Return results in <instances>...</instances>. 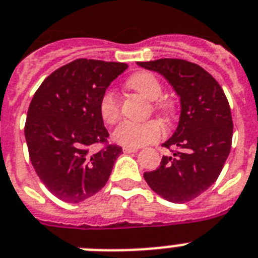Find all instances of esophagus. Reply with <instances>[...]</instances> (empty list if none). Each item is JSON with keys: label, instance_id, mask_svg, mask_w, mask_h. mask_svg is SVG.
<instances>
[{"label": "esophagus", "instance_id": "obj_1", "mask_svg": "<svg viewBox=\"0 0 258 258\" xmlns=\"http://www.w3.org/2000/svg\"><path fill=\"white\" fill-rule=\"evenodd\" d=\"M122 150H124V153H136L138 152V148H129V146H124Z\"/></svg>", "mask_w": 258, "mask_h": 258}]
</instances>
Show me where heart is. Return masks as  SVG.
I'll use <instances>...</instances> for the list:
<instances>
[{
    "instance_id": "b5f03b06",
    "label": "heart",
    "mask_w": 258,
    "mask_h": 258,
    "mask_svg": "<svg viewBox=\"0 0 258 258\" xmlns=\"http://www.w3.org/2000/svg\"><path fill=\"white\" fill-rule=\"evenodd\" d=\"M127 87L138 93H141L150 101L158 100L163 92V87L158 78L152 72H138L127 80ZM154 108L162 113H169L170 105L166 101H155ZM99 110L101 118L106 124L114 125L121 118L120 99L114 91L108 89L103 93L99 103ZM163 125L157 120H149L145 122H122L113 132V138L117 144L129 146V148H140L142 145L152 144L158 141L163 136Z\"/></svg>"
}]
</instances>
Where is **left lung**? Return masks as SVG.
Instances as JSON below:
<instances>
[{
	"instance_id": "obj_1",
	"label": "left lung",
	"mask_w": 258,
	"mask_h": 258,
	"mask_svg": "<svg viewBox=\"0 0 258 258\" xmlns=\"http://www.w3.org/2000/svg\"><path fill=\"white\" fill-rule=\"evenodd\" d=\"M161 74L180 97L179 122L163 144L178 148L163 155L158 169L144 174L154 192L172 203H186L216 182L231 152V108L219 83L201 66L183 59L137 61Z\"/></svg>"
}]
</instances>
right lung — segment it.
<instances>
[{
  "instance_id": "1",
  "label": "right lung",
  "mask_w": 258,
  "mask_h": 258,
  "mask_svg": "<svg viewBox=\"0 0 258 258\" xmlns=\"http://www.w3.org/2000/svg\"><path fill=\"white\" fill-rule=\"evenodd\" d=\"M126 68L117 61L76 59L44 79L34 95L25 125L30 161L57 199L86 201L109 179L122 149L106 145L93 152L109 137L99 103Z\"/></svg>"
}]
</instances>
